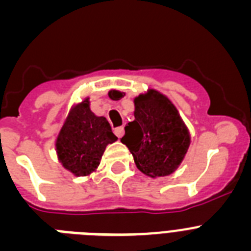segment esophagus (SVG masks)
<instances>
[{
  "label": "esophagus",
  "mask_w": 251,
  "mask_h": 251,
  "mask_svg": "<svg viewBox=\"0 0 251 251\" xmlns=\"http://www.w3.org/2000/svg\"><path fill=\"white\" fill-rule=\"evenodd\" d=\"M114 133L117 134V137H118V138H122L124 134V127H117L114 129Z\"/></svg>",
  "instance_id": "obj_1"
}]
</instances>
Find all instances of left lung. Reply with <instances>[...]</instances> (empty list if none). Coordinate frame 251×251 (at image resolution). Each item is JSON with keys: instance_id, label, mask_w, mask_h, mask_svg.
I'll return each instance as SVG.
<instances>
[{"instance_id": "8db88e82", "label": "left lung", "mask_w": 251, "mask_h": 251, "mask_svg": "<svg viewBox=\"0 0 251 251\" xmlns=\"http://www.w3.org/2000/svg\"><path fill=\"white\" fill-rule=\"evenodd\" d=\"M133 103L134 121L124 127L122 143L142 174L152 178L170 176L181 166L191 145L187 126L172 100L153 88L137 95Z\"/></svg>"}]
</instances>
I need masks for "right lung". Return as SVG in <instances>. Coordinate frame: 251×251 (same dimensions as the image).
<instances>
[{
    "instance_id": "right-lung-1",
    "label": "right lung",
    "mask_w": 251,
    "mask_h": 251,
    "mask_svg": "<svg viewBox=\"0 0 251 251\" xmlns=\"http://www.w3.org/2000/svg\"><path fill=\"white\" fill-rule=\"evenodd\" d=\"M117 139L105 117L92 112L86 97L70 106L57 133V161L75 177L90 176L100 165L106 146Z\"/></svg>"
}]
</instances>
